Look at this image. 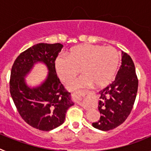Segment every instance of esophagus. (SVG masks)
<instances>
[{
  "label": "esophagus",
  "mask_w": 151,
  "mask_h": 151,
  "mask_svg": "<svg viewBox=\"0 0 151 151\" xmlns=\"http://www.w3.org/2000/svg\"><path fill=\"white\" fill-rule=\"evenodd\" d=\"M73 97L76 98V100L77 101V102L79 103L80 104H82L83 106L85 104V98H86V96H85L84 94H81L79 92H76V93H73Z\"/></svg>",
  "instance_id": "1"
}]
</instances>
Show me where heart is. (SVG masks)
<instances>
[{
    "instance_id": "1",
    "label": "heart",
    "mask_w": 151,
    "mask_h": 151,
    "mask_svg": "<svg viewBox=\"0 0 151 151\" xmlns=\"http://www.w3.org/2000/svg\"><path fill=\"white\" fill-rule=\"evenodd\" d=\"M66 57L56 60L57 75L64 83L73 82L80 70L84 73L79 79L70 85L77 89L94 85L96 88H104L113 80L118 68L119 56L113 47L96 45L76 46L66 54Z\"/></svg>"
}]
</instances>
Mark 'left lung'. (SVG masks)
Instances as JSON below:
<instances>
[{"label":"left lung","instance_id":"left-lung-1","mask_svg":"<svg viewBox=\"0 0 151 151\" xmlns=\"http://www.w3.org/2000/svg\"><path fill=\"white\" fill-rule=\"evenodd\" d=\"M138 87L134 62L129 54L122 52V65L115 80L100 91L101 118L92 125L100 130L109 131L123 123L132 110Z\"/></svg>","mask_w":151,"mask_h":151}]
</instances>
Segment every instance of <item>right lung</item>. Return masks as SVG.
Returning a JSON list of instances; mask_svg holds the SVG:
<instances>
[{
  "label": "right lung",
  "instance_id": "obj_1",
  "mask_svg": "<svg viewBox=\"0 0 151 151\" xmlns=\"http://www.w3.org/2000/svg\"><path fill=\"white\" fill-rule=\"evenodd\" d=\"M62 47L60 43L31 47L17 57L10 73V92L19 115L32 127L45 132L62 125L74 104L56 73L55 60ZM37 62L46 64L49 76L39 87L30 89L24 77Z\"/></svg>",
  "mask_w": 151,
  "mask_h": 151
}]
</instances>
